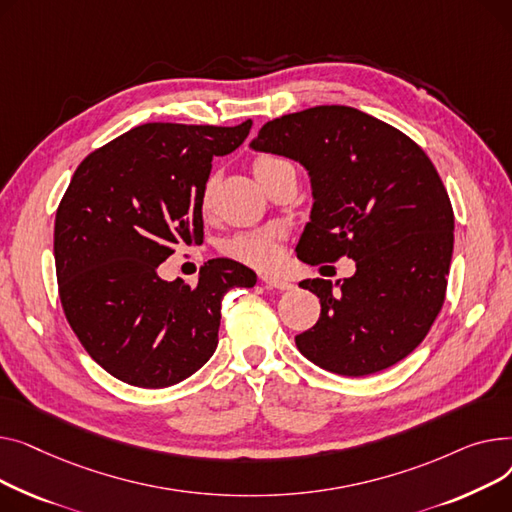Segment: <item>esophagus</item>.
<instances>
[{"mask_svg":"<svg viewBox=\"0 0 512 512\" xmlns=\"http://www.w3.org/2000/svg\"><path fill=\"white\" fill-rule=\"evenodd\" d=\"M260 279H262V283H264L268 289H281V291H287V289H291V287H293L289 281L279 279V277H273V275H262Z\"/></svg>","mask_w":512,"mask_h":512,"instance_id":"34e87169","label":"esophagus"}]
</instances>
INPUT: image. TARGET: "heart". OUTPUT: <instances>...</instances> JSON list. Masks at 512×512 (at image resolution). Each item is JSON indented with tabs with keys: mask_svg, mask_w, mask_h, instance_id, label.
Wrapping results in <instances>:
<instances>
[{
	"mask_svg": "<svg viewBox=\"0 0 512 512\" xmlns=\"http://www.w3.org/2000/svg\"><path fill=\"white\" fill-rule=\"evenodd\" d=\"M281 167H293L287 159L283 157H275V155H262L256 157L252 163V169L260 179H264L268 173H273ZM213 202V182H208L204 196H202V204L204 208L210 206ZM283 229L277 225L270 227H262V229H254V231H244L235 235L233 239H229L225 246V254L237 262H244L248 266L254 268H273L283 254Z\"/></svg>",
	"mask_w": 512,
	"mask_h": 512,
	"instance_id": "1",
	"label": "heart"
}]
</instances>
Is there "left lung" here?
<instances>
[{"label":"left lung","instance_id":"8db88e82","mask_svg":"<svg viewBox=\"0 0 512 512\" xmlns=\"http://www.w3.org/2000/svg\"><path fill=\"white\" fill-rule=\"evenodd\" d=\"M252 148L302 163L312 177V221L297 244L308 264L355 260V275L320 297V318L295 337L316 366L368 376L401 362L442 310L455 213L442 179L401 130L345 105H318L266 122Z\"/></svg>","mask_w":512,"mask_h":512}]
</instances>
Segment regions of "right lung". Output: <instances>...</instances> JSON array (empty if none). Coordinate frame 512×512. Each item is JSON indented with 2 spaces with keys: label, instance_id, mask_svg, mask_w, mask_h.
Here are the masks:
<instances>
[{
  "label": "right lung",
  "instance_id": "right-lung-1",
  "mask_svg": "<svg viewBox=\"0 0 512 512\" xmlns=\"http://www.w3.org/2000/svg\"><path fill=\"white\" fill-rule=\"evenodd\" d=\"M252 128L144 124L93 150L57 206L53 254L68 324L117 380L165 388L192 376L219 343L221 302L256 275L208 260L196 285L163 281L177 248L202 244L210 161L233 153Z\"/></svg>",
  "mask_w": 512,
  "mask_h": 512
}]
</instances>
